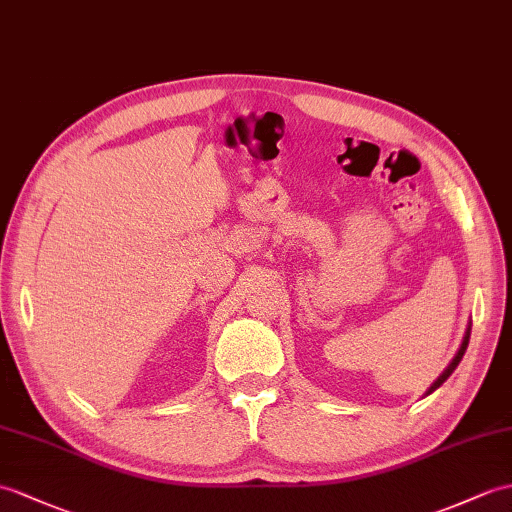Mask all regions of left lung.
I'll list each match as a JSON object with an SVG mask.
<instances>
[{
	"instance_id": "8db88e82",
	"label": "left lung",
	"mask_w": 512,
	"mask_h": 512,
	"mask_svg": "<svg viewBox=\"0 0 512 512\" xmlns=\"http://www.w3.org/2000/svg\"><path fill=\"white\" fill-rule=\"evenodd\" d=\"M469 336H471V325L467 327V334H465V338H462V344H460V349H458V353L454 355V360H451L449 362V366L445 368V371L441 373V375H438V379H436V382L430 386V388H427V392H425V395H432V392L438 388V386H443V382H445V379L451 375V373H454L456 371V366L460 364V360H462V355H465V351H467V344H469Z\"/></svg>"
}]
</instances>
